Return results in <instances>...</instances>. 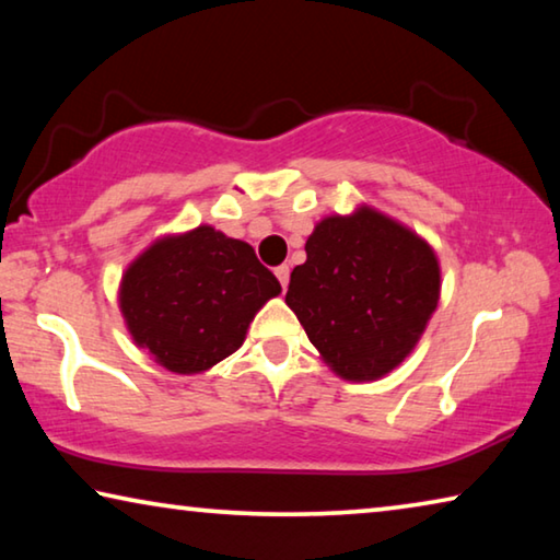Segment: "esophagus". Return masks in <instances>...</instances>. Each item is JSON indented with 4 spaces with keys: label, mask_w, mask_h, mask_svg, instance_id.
Returning a JSON list of instances; mask_svg holds the SVG:
<instances>
[{
    "label": "esophagus",
    "mask_w": 560,
    "mask_h": 560,
    "mask_svg": "<svg viewBox=\"0 0 560 560\" xmlns=\"http://www.w3.org/2000/svg\"><path fill=\"white\" fill-rule=\"evenodd\" d=\"M273 273H277V279L281 281V289H287L289 287V273H291V269L287 267V264H281V267L273 269Z\"/></svg>",
    "instance_id": "obj_1"
}]
</instances>
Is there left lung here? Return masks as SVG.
I'll use <instances>...</instances> for the list:
<instances>
[{
    "instance_id": "left-lung-1",
    "label": "left lung",
    "mask_w": 560,
    "mask_h": 560,
    "mask_svg": "<svg viewBox=\"0 0 560 560\" xmlns=\"http://www.w3.org/2000/svg\"><path fill=\"white\" fill-rule=\"evenodd\" d=\"M438 301L432 246L371 207L320 220L287 291L320 358L353 383L377 381L400 365Z\"/></svg>"
}]
</instances>
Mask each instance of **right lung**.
Returning <instances> with one entry per match:
<instances>
[{
  "label": "right lung",
  "instance_id": "add662e5",
  "mask_svg": "<svg viewBox=\"0 0 560 560\" xmlns=\"http://www.w3.org/2000/svg\"><path fill=\"white\" fill-rule=\"evenodd\" d=\"M279 293L249 244L202 224L150 244L122 273L118 301L136 346L167 371L192 375L232 355Z\"/></svg>",
  "mask_w": 560,
  "mask_h": 560
}]
</instances>
